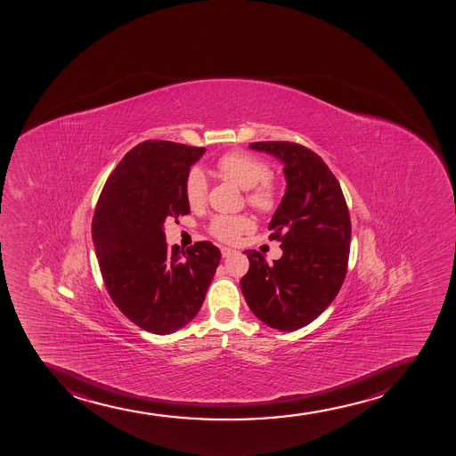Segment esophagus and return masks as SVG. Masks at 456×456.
Masks as SVG:
<instances>
[{"label": "esophagus", "instance_id": "34e87169", "mask_svg": "<svg viewBox=\"0 0 456 456\" xmlns=\"http://www.w3.org/2000/svg\"><path fill=\"white\" fill-rule=\"evenodd\" d=\"M234 249H230V248H225V246H224V248H222L221 249V254L222 256H224V258H226V256H230V255L234 254Z\"/></svg>", "mask_w": 456, "mask_h": 456}]
</instances>
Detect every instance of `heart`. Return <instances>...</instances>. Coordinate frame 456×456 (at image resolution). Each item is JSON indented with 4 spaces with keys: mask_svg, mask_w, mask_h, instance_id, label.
Instances as JSON below:
<instances>
[{
    "mask_svg": "<svg viewBox=\"0 0 456 456\" xmlns=\"http://www.w3.org/2000/svg\"><path fill=\"white\" fill-rule=\"evenodd\" d=\"M228 182L234 183L243 191H248L246 198L250 206L259 211H270L276 204V187L270 182L269 168L259 159L246 153H226L217 159L211 171ZM207 182L204 175L192 173L186 182V200L192 208L201 207L206 202ZM252 228V222L245 216L219 215L210 224L211 234L222 241H235L240 235Z\"/></svg>",
    "mask_w": 456,
    "mask_h": 456,
    "instance_id": "heart-1",
    "label": "heart"
}]
</instances>
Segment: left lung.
Instances as JSON below:
<instances>
[{
    "mask_svg": "<svg viewBox=\"0 0 456 456\" xmlns=\"http://www.w3.org/2000/svg\"><path fill=\"white\" fill-rule=\"evenodd\" d=\"M283 165L287 189L269 224L283 255L269 264L245 250L249 270L240 281L255 317L293 331L320 317L339 293L350 255L351 222L339 183L318 154L283 141L252 142Z\"/></svg>",
    "mask_w": 456,
    "mask_h": 456,
    "instance_id": "left-lung-1",
    "label": "left lung"
}]
</instances>
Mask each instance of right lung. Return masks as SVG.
<instances>
[{
	"label": "right lung",
	"mask_w": 456,
	"mask_h": 456,
	"mask_svg": "<svg viewBox=\"0 0 456 456\" xmlns=\"http://www.w3.org/2000/svg\"><path fill=\"white\" fill-rule=\"evenodd\" d=\"M206 153L171 141H144L121 159L106 180L92 235L102 278L130 322L169 335L195 318L221 261L210 241L168 249L165 221L189 211L186 182Z\"/></svg>",
	"instance_id": "obj_1"
}]
</instances>
